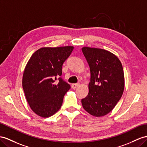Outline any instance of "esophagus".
<instances>
[{
  "label": "esophagus",
  "mask_w": 147,
  "mask_h": 147,
  "mask_svg": "<svg viewBox=\"0 0 147 147\" xmlns=\"http://www.w3.org/2000/svg\"><path fill=\"white\" fill-rule=\"evenodd\" d=\"M79 86H80V83L73 84H72V86H71V87H72V88H73V89H76V88H78V87Z\"/></svg>",
  "instance_id": "34e87169"
}]
</instances>
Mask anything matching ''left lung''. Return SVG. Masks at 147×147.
I'll return each mask as SVG.
<instances>
[{
  "instance_id": "1",
  "label": "left lung",
  "mask_w": 147,
  "mask_h": 147,
  "mask_svg": "<svg viewBox=\"0 0 147 147\" xmlns=\"http://www.w3.org/2000/svg\"><path fill=\"white\" fill-rule=\"evenodd\" d=\"M82 51L91 71L89 93L81 100L84 109L95 117L109 114L123 94L125 79L122 63L112 53L84 47Z\"/></svg>"
}]
</instances>
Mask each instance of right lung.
I'll return each mask as SVG.
<instances>
[{"instance_id":"obj_1","label":"right lung","mask_w":147,"mask_h":147,"mask_svg":"<svg viewBox=\"0 0 147 147\" xmlns=\"http://www.w3.org/2000/svg\"><path fill=\"white\" fill-rule=\"evenodd\" d=\"M74 47H43L29 59L22 78L26 99L31 109L41 117L54 115L61 108L64 96L70 85L59 78L63 63L69 57Z\"/></svg>"}]
</instances>
